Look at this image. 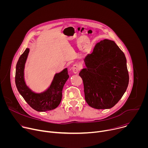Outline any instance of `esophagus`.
Segmentation results:
<instances>
[{"instance_id": "obj_1", "label": "esophagus", "mask_w": 148, "mask_h": 148, "mask_svg": "<svg viewBox=\"0 0 148 148\" xmlns=\"http://www.w3.org/2000/svg\"><path fill=\"white\" fill-rule=\"evenodd\" d=\"M79 69H80V67L79 66L78 64H75L72 67V70H73V72L74 73V74H77L79 70Z\"/></svg>"}]
</instances>
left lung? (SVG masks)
Returning <instances> with one entry per match:
<instances>
[{"instance_id":"8db88e82","label":"left lung","mask_w":148,"mask_h":148,"mask_svg":"<svg viewBox=\"0 0 148 148\" xmlns=\"http://www.w3.org/2000/svg\"><path fill=\"white\" fill-rule=\"evenodd\" d=\"M86 69L79 75L84 84L85 99L92 108L113 107L127 89L129 74L123 51L114 41L105 39L84 60Z\"/></svg>"}]
</instances>
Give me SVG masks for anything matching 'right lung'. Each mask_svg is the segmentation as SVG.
Wrapping results in <instances>:
<instances>
[{"instance_id": "right-lung-1", "label": "right lung", "mask_w": 148, "mask_h": 148, "mask_svg": "<svg viewBox=\"0 0 148 148\" xmlns=\"http://www.w3.org/2000/svg\"><path fill=\"white\" fill-rule=\"evenodd\" d=\"M29 53L26 49L20 56L16 67L15 83L18 91L24 99L34 110L45 112L56 108L62 98V90L69 75L67 69L55 74L49 88L43 92L35 93L26 84L24 78L25 63Z\"/></svg>"}]
</instances>
